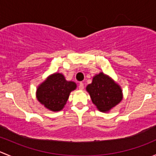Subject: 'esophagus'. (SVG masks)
<instances>
[{
    "instance_id": "esophagus-1",
    "label": "esophagus",
    "mask_w": 156,
    "mask_h": 156,
    "mask_svg": "<svg viewBox=\"0 0 156 156\" xmlns=\"http://www.w3.org/2000/svg\"><path fill=\"white\" fill-rule=\"evenodd\" d=\"M78 88H79L80 90L84 89V84H83L82 82L79 83V84H78Z\"/></svg>"
}]
</instances>
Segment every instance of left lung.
Segmentation results:
<instances>
[{
	"label": "left lung",
	"mask_w": 156,
	"mask_h": 156,
	"mask_svg": "<svg viewBox=\"0 0 156 156\" xmlns=\"http://www.w3.org/2000/svg\"><path fill=\"white\" fill-rule=\"evenodd\" d=\"M86 89L93 103L101 112L108 111L122 100L120 87L102 72L94 77Z\"/></svg>",
	"instance_id": "8db88e82"
}]
</instances>
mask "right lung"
Segmentation results:
<instances>
[{"instance_id":"add662e5","label":"right lung","mask_w":156,"mask_h":156,"mask_svg":"<svg viewBox=\"0 0 156 156\" xmlns=\"http://www.w3.org/2000/svg\"><path fill=\"white\" fill-rule=\"evenodd\" d=\"M76 88L72 81H67L62 74L50 76L37 90V98L41 104L51 111H59L68 100L69 94Z\"/></svg>"}]
</instances>
